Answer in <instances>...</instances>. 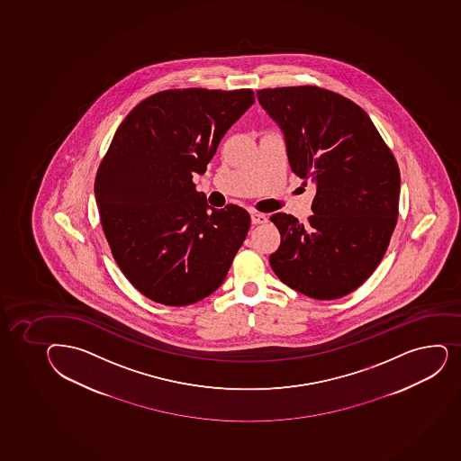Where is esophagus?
<instances>
[{
    "label": "esophagus",
    "mask_w": 461,
    "mask_h": 461,
    "mask_svg": "<svg viewBox=\"0 0 461 461\" xmlns=\"http://www.w3.org/2000/svg\"><path fill=\"white\" fill-rule=\"evenodd\" d=\"M251 222L254 223V225H257V223L267 222V216L265 213H252Z\"/></svg>",
    "instance_id": "obj_1"
}]
</instances>
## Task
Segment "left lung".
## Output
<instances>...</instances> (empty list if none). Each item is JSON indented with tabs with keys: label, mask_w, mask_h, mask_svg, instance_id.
Returning <instances> with one entry per match:
<instances>
[{
	"label": "left lung",
	"mask_w": 461,
	"mask_h": 461,
	"mask_svg": "<svg viewBox=\"0 0 461 461\" xmlns=\"http://www.w3.org/2000/svg\"><path fill=\"white\" fill-rule=\"evenodd\" d=\"M285 134L292 171L318 190L309 222L271 216L281 234L269 257L285 285L310 298H342L384 257L398 221L401 174L360 105L316 86L257 91Z\"/></svg>",
	"instance_id": "obj_1"
}]
</instances>
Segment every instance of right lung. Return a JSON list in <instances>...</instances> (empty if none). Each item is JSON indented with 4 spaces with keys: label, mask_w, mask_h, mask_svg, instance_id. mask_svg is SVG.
<instances>
[{
    "label": "right lung",
    "mask_w": 461,
    "mask_h": 461,
    "mask_svg": "<svg viewBox=\"0 0 461 461\" xmlns=\"http://www.w3.org/2000/svg\"><path fill=\"white\" fill-rule=\"evenodd\" d=\"M251 89H169L139 103L114 133L95 178L101 225L127 280L158 304H194L227 276L251 225L194 189Z\"/></svg>",
    "instance_id": "add662e5"
}]
</instances>
